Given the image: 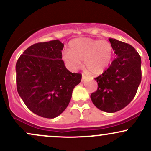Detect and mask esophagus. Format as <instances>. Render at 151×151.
Segmentation results:
<instances>
[{
    "mask_svg": "<svg viewBox=\"0 0 151 151\" xmlns=\"http://www.w3.org/2000/svg\"><path fill=\"white\" fill-rule=\"evenodd\" d=\"M86 77H86V76L85 75V74H82V79H81V81H84L85 80V79H86Z\"/></svg>",
    "mask_w": 151,
    "mask_h": 151,
    "instance_id": "1",
    "label": "esophagus"
}]
</instances>
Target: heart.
Returning <instances> with one entry per match:
<instances>
[{
  "label": "heart",
  "instance_id": "1",
  "mask_svg": "<svg viewBox=\"0 0 151 151\" xmlns=\"http://www.w3.org/2000/svg\"><path fill=\"white\" fill-rule=\"evenodd\" d=\"M69 53L64 56L71 67L77 69L84 61L86 70L93 75L101 74L111 62L114 50L106 40L80 37L72 40L69 44Z\"/></svg>",
  "mask_w": 151,
  "mask_h": 151
}]
</instances>
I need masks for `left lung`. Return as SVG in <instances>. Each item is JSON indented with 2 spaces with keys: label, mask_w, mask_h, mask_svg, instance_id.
<instances>
[{
  "label": "left lung",
  "mask_w": 151,
  "mask_h": 151,
  "mask_svg": "<svg viewBox=\"0 0 151 151\" xmlns=\"http://www.w3.org/2000/svg\"><path fill=\"white\" fill-rule=\"evenodd\" d=\"M116 58L94 79L98 88L91 94L99 109L114 113L126 107L136 96L141 81V59L135 48L128 43L109 38Z\"/></svg>",
  "instance_id": "obj_1"
}]
</instances>
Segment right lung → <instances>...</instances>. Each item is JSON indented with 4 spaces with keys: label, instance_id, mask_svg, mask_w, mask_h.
<instances>
[{
    "label": "right lung",
    "instance_id": "right-lung-1",
    "mask_svg": "<svg viewBox=\"0 0 151 151\" xmlns=\"http://www.w3.org/2000/svg\"><path fill=\"white\" fill-rule=\"evenodd\" d=\"M64 44L58 40L26 49L16 62L18 94L26 106L41 117L54 119L70 103L81 74L67 70L62 60Z\"/></svg>",
    "mask_w": 151,
    "mask_h": 151
}]
</instances>
